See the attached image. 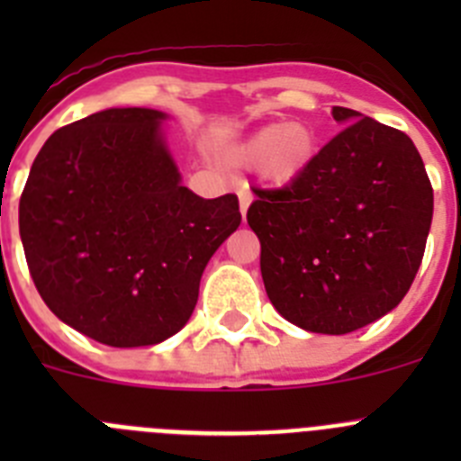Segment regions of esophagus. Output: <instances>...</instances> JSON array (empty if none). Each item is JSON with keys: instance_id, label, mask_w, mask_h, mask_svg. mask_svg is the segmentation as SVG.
Here are the masks:
<instances>
[{"instance_id": "obj_1", "label": "esophagus", "mask_w": 461, "mask_h": 461, "mask_svg": "<svg viewBox=\"0 0 461 461\" xmlns=\"http://www.w3.org/2000/svg\"><path fill=\"white\" fill-rule=\"evenodd\" d=\"M238 198H240V212H242V217L247 214V210H249L251 205V191L247 185H240L238 186Z\"/></svg>"}]
</instances>
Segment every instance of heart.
Returning <instances> with one entry per match:
<instances>
[{
  "mask_svg": "<svg viewBox=\"0 0 461 461\" xmlns=\"http://www.w3.org/2000/svg\"><path fill=\"white\" fill-rule=\"evenodd\" d=\"M319 154V133L304 122L263 126L244 138L233 157L240 164H258L260 175L275 185L297 180Z\"/></svg>",
  "mask_w": 461,
  "mask_h": 461,
  "instance_id": "obj_1",
  "label": "heart"
}]
</instances>
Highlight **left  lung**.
<instances>
[{
	"label": "left lung",
	"mask_w": 461,
	"mask_h": 461,
	"mask_svg": "<svg viewBox=\"0 0 461 461\" xmlns=\"http://www.w3.org/2000/svg\"><path fill=\"white\" fill-rule=\"evenodd\" d=\"M346 124L297 180L258 189L247 221L276 312L297 328L346 335L402 303L422 263L434 191L404 131L332 108Z\"/></svg>",
	"instance_id": "1"
}]
</instances>
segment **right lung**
Returning a JSON list of instances; mask_svg holds the SVG:
<instances>
[{
    "mask_svg": "<svg viewBox=\"0 0 461 461\" xmlns=\"http://www.w3.org/2000/svg\"><path fill=\"white\" fill-rule=\"evenodd\" d=\"M164 113L108 108L57 129L20 195L30 275L57 319L105 346L180 332L207 260L238 230L235 194L182 186Z\"/></svg>",
    "mask_w": 461,
    "mask_h": 461,
    "instance_id": "obj_1",
    "label": "right lung"
}]
</instances>
